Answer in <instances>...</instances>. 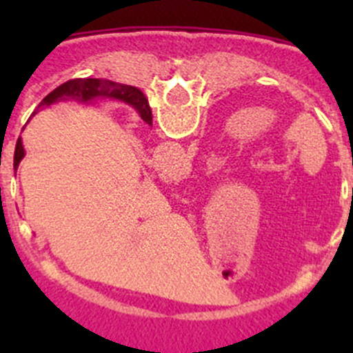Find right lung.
<instances>
[{"mask_svg":"<svg viewBox=\"0 0 353 353\" xmlns=\"http://www.w3.org/2000/svg\"><path fill=\"white\" fill-rule=\"evenodd\" d=\"M97 97L118 99V101H123L127 102V104L134 105V108L139 111L143 120H145L148 125H152V111H150L148 101H146V97L143 95L141 90H138L136 86H127V84L114 83V81L109 79H92V77H86V79L67 81V83H63L56 90H52V92L40 102V108H42V105H51L58 101H65V99L88 102L92 101V99H97ZM23 157V143H21V139H17L14 154V170L19 166V162H21Z\"/></svg>","mask_w":353,"mask_h":353,"instance_id":"add662e5","label":"right lung"}]
</instances>
